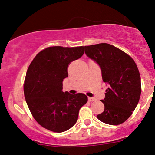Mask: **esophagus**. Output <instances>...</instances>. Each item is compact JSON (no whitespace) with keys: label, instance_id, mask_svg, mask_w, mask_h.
I'll list each match as a JSON object with an SVG mask.
<instances>
[{"label":"esophagus","instance_id":"1","mask_svg":"<svg viewBox=\"0 0 155 155\" xmlns=\"http://www.w3.org/2000/svg\"><path fill=\"white\" fill-rule=\"evenodd\" d=\"M95 100H96V99H95L94 97H88V101H94Z\"/></svg>","mask_w":155,"mask_h":155}]
</instances>
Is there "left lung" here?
I'll list each match as a JSON object with an SVG mask.
<instances>
[{
    "instance_id": "8db88e82",
    "label": "left lung",
    "mask_w": 155,
    "mask_h": 155,
    "mask_svg": "<svg viewBox=\"0 0 155 155\" xmlns=\"http://www.w3.org/2000/svg\"><path fill=\"white\" fill-rule=\"evenodd\" d=\"M84 52L99 65L103 81L109 84L104 99L100 100L104 111L97 118L113 126L123 124L132 115L140 97L137 65L126 53L109 44L85 46Z\"/></svg>"
}]
</instances>
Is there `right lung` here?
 I'll use <instances>...</instances> for the list:
<instances>
[{
	"label": "right lung",
	"mask_w": 155,
	"mask_h": 155,
	"mask_svg": "<svg viewBox=\"0 0 155 155\" xmlns=\"http://www.w3.org/2000/svg\"><path fill=\"white\" fill-rule=\"evenodd\" d=\"M84 54V46H50L35 57L27 69L24 94L29 111L40 126L61 133L77 122L79 110L87 101L82 93L63 92L68 66Z\"/></svg>",
	"instance_id": "add662e5"
}]
</instances>
